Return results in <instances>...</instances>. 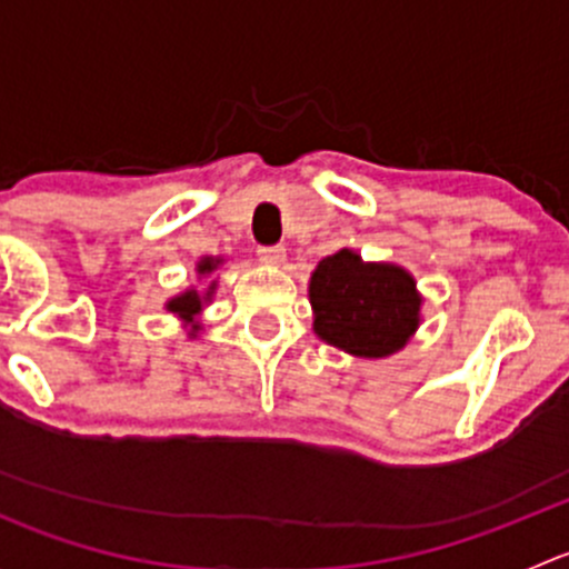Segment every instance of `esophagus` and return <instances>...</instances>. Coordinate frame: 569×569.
I'll return each instance as SVG.
<instances>
[{"instance_id":"obj_1","label":"esophagus","mask_w":569,"mask_h":569,"mask_svg":"<svg viewBox=\"0 0 569 569\" xmlns=\"http://www.w3.org/2000/svg\"><path fill=\"white\" fill-rule=\"evenodd\" d=\"M258 258H261V263H267V267H283L286 250L283 248H261L258 250Z\"/></svg>"}]
</instances>
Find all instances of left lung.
Here are the masks:
<instances>
[{"label": "left lung", "mask_w": 569, "mask_h": 569, "mask_svg": "<svg viewBox=\"0 0 569 569\" xmlns=\"http://www.w3.org/2000/svg\"><path fill=\"white\" fill-rule=\"evenodd\" d=\"M313 332L355 358L380 360L410 343L421 327L416 278L391 261H363L341 248L321 258L308 280Z\"/></svg>", "instance_id": "8db88e82"}]
</instances>
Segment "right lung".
<instances>
[{"mask_svg":"<svg viewBox=\"0 0 569 569\" xmlns=\"http://www.w3.org/2000/svg\"><path fill=\"white\" fill-rule=\"evenodd\" d=\"M222 263H226V258L220 256H200L198 263H194L198 280H206L209 274H214ZM214 291H217V278L209 280L206 289L189 286V289L178 291L176 297H170V300L164 302V311L173 313V317L183 321V330H187L189 338H198V332L203 330V325H200V313H203V308L214 300Z\"/></svg>","mask_w":569,"mask_h":569,"instance_id":"obj_1","label":"right lung"}]
</instances>
